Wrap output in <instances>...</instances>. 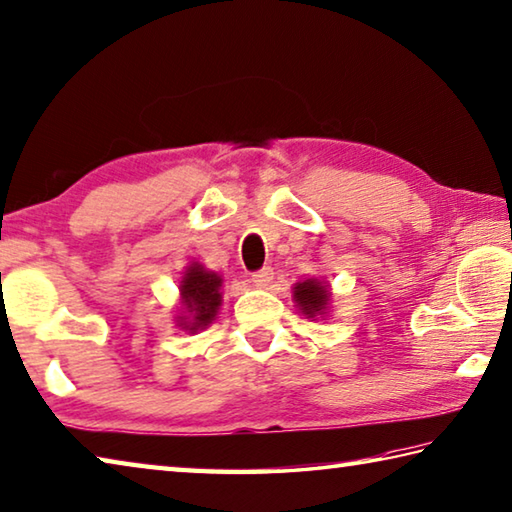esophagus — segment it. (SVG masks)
<instances>
[{"mask_svg":"<svg viewBox=\"0 0 512 512\" xmlns=\"http://www.w3.org/2000/svg\"><path fill=\"white\" fill-rule=\"evenodd\" d=\"M271 280H273V268L271 266H264V268H259L257 273H253V282L259 284V286H266Z\"/></svg>","mask_w":512,"mask_h":512,"instance_id":"34e87169","label":"esophagus"}]
</instances>
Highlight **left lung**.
Returning a JSON list of instances; mask_svg holds the SVG:
<instances>
[{"label":"left lung","instance_id":"left-lung-1","mask_svg":"<svg viewBox=\"0 0 512 512\" xmlns=\"http://www.w3.org/2000/svg\"><path fill=\"white\" fill-rule=\"evenodd\" d=\"M295 302L300 306L302 313L313 318L315 313H322L327 309L329 302V291L327 286H322L318 280H304L300 284H295Z\"/></svg>","mask_w":512,"mask_h":512}]
</instances>
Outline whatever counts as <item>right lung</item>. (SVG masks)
Here are the masks:
<instances>
[{
    "mask_svg": "<svg viewBox=\"0 0 512 512\" xmlns=\"http://www.w3.org/2000/svg\"><path fill=\"white\" fill-rule=\"evenodd\" d=\"M221 277L199 264H192L181 282V297L185 313L181 315V327L199 331L215 320L221 306Z\"/></svg>",
    "mask_w": 512,
    "mask_h": 512,
    "instance_id": "obj_1",
    "label": "right lung"
}]
</instances>
